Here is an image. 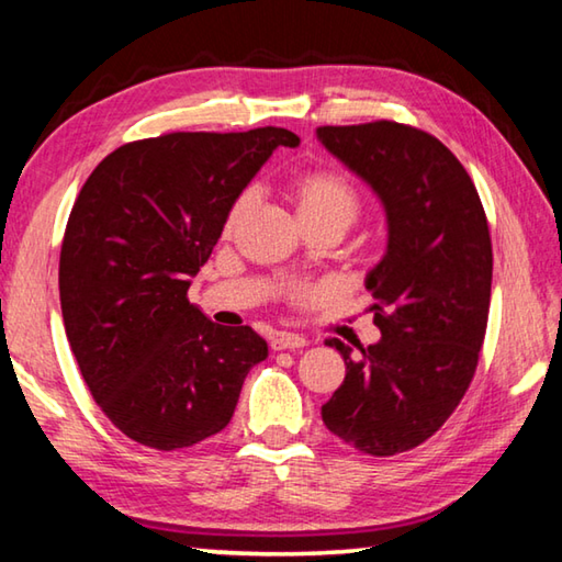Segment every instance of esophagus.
Here are the masks:
<instances>
[{
  "instance_id": "34e87169",
  "label": "esophagus",
  "mask_w": 562,
  "mask_h": 562,
  "mask_svg": "<svg viewBox=\"0 0 562 562\" xmlns=\"http://www.w3.org/2000/svg\"><path fill=\"white\" fill-rule=\"evenodd\" d=\"M270 347H272L274 351H282V349H302V347H307V339L300 337V335H290V331H278V335H272Z\"/></svg>"
}]
</instances>
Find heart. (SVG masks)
I'll list each match as a JSON object with an SVG mask.
<instances>
[{"instance_id":"obj_1","label":"heart","mask_w":562,"mask_h":562,"mask_svg":"<svg viewBox=\"0 0 562 562\" xmlns=\"http://www.w3.org/2000/svg\"><path fill=\"white\" fill-rule=\"evenodd\" d=\"M292 203L297 207L302 223L307 227H317L325 223H339L349 227L357 221L361 211L359 190L349 183V180L329 168H312L304 170L290 186ZM255 205V188H245L240 195L235 198L225 213L223 233L233 235L235 227L245 221V215L252 211ZM300 297L312 294V290H300Z\"/></svg>"}]
</instances>
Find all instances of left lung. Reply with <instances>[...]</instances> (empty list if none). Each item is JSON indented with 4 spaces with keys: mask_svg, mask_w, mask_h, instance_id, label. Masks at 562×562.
I'll return each mask as SVG.
<instances>
[{
    "mask_svg": "<svg viewBox=\"0 0 562 562\" xmlns=\"http://www.w3.org/2000/svg\"><path fill=\"white\" fill-rule=\"evenodd\" d=\"M329 154L382 198L389 245L367 274L376 345L345 357V382L322 406L327 429L369 456L404 453L441 429L479 367L491 307L486 211L439 138L396 121L319 126Z\"/></svg>",
    "mask_w": 562,
    "mask_h": 562,
    "instance_id": "1",
    "label": "left lung"
}]
</instances>
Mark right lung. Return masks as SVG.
Segmentation results:
<instances>
[{
    "mask_svg": "<svg viewBox=\"0 0 562 562\" xmlns=\"http://www.w3.org/2000/svg\"><path fill=\"white\" fill-rule=\"evenodd\" d=\"M297 144L274 126L164 133L116 148L83 183L61 243V315L93 402L128 439L178 451L231 424L268 341L207 319L190 278L272 150Z\"/></svg>",
    "mask_w": 562,
    "mask_h": 562,
    "instance_id": "add662e5",
    "label": "right lung"
}]
</instances>
